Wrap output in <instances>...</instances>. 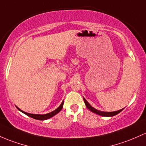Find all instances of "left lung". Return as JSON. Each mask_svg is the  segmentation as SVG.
I'll return each instance as SVG.
<instances>
[{"label": "left lung", "mask_w": 146, "mask_h": 146, "mask_svg": "<svg viewBox=\"0 0 146 146\" xmlns=\"http://www.w3.org/2000/svg\"><path fill=\"white\" fill-rule=\"evenodd\" d=\"M83 100H84L86 107H87V108L89 109V110H90L91 111L94 112V113H97V114L100 115V116H115V115L118 114V113H120V112H121L123 110V109H122V110H118V111H111V112L101 111H99V110H96V109H95L94 107H93L92 106H91L90 104H89V102L86 101L85 99H84V98H83Z\"/></svg>", "instance_id": "1"}]
</instances>
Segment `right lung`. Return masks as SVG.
Returning a JSON list of instances; mask_svg holds the SVG:
<instances>
[{
  "instance_id": "obj_1",
  "label": "right lung",
  "mask_w": 146,
  "mask_h": 146,
  "mask_svg": "<svg viewBox=\"0 0 146 146\" xmlns=\"http://www.w3.org/2000/svg\"><path fill=\"white\" fill-rule=\"evenodd\" d=\"M63 105H64V101H62V103H61V105H60V107H57V108L55 110H54V111L50 112V113H46V114H33V113H27V112L22 111L21 110H20V109H19V107H17V108L18 109L19 111L23 112V113L26 114L27 116H30V117L35 118V119H36V120H40V121H44V120L48 119V118L52 117V116H54L55 115L57 114V113H59V112L61 111V110L62 109V107H63Z\"/></svg>"
}]
</instances>
